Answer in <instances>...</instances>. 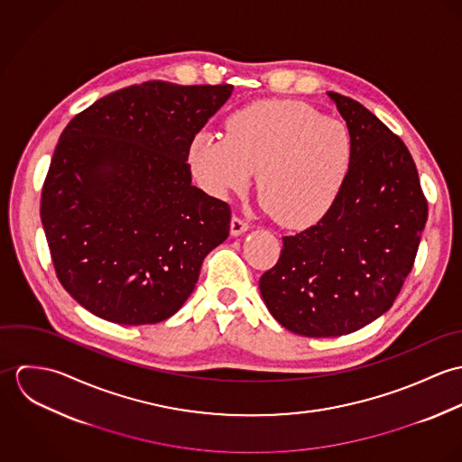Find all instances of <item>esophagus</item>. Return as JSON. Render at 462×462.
Listing matches in <instances>:
<instances>
[{
    "label": "esophagus",
    "mask_w": 462,
    "mask_h": 462,
    "mask_svg": "<svg viewBox=\"0 0 462 462\" xmlns=\"http://www.w3.org/2000/svg\"><path fill=\"white\" fill-rule=\"evenodd\" d=\"M247 229H249V224L244 218H240L238 215H233V218H231V235L238 236V235L245 233Z\"/></svg>",
    "instance_id": "1"
}]
</instances>
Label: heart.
<instances>
[{"mask_svg": "<svg viewBox=\"0 0 462 462\" xmlns=\"http://www.w3.org/2000/svg\"><path fill=\"white\" fill-rule=\"evenodd\" d=\"M356 156L341 121L300 101H258L226 121V136L199 133L192 171L209 194L240 192L258 171L263 206L288 227L326 218L341 198Z\"/></svg>", "mask_w": 462, "mask_h": 462, "instance_id": "obj_1", "label": "heart"}]
</instances>
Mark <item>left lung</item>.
Instances as JSON below:
<instances>
[{"instance_id": "left-lung-1", "label": "left lung", "mask_w": 462, "mask_h": 462, "mask_svg": "<svg viewBox=\"0 0 462 462\" xmlns=\"http://www.w3.org/2000/svg\"><path fill=\"white\" fill-rule=\"evenodd\" d=\"M329 97L356 145L348 181L326 218L282 236L277 263L260 279L272 317L308 337L354 332L393 306L429 213L402 138L352 97Z\"/></svg>"}]
</instances>
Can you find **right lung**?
I'll return each instance as SVG.
<instances>
[{"label": "right lung", "instance_id": "obj_1", "mask_svg": "<svg viewBox=\"0 0 462 462\" xmlns=\"http://www.w3.org/2000/svg\"><path fill=\"white\" fill-rule=\"evenodd\" d=\"M231 92L152 79L97 99L60 134L41 218L60 284L92 315L167 320L227 238L229 204L192 185L187 160Z\"/></svg>", "mask_w": 462, "mask_h": 462}]
</instances>
